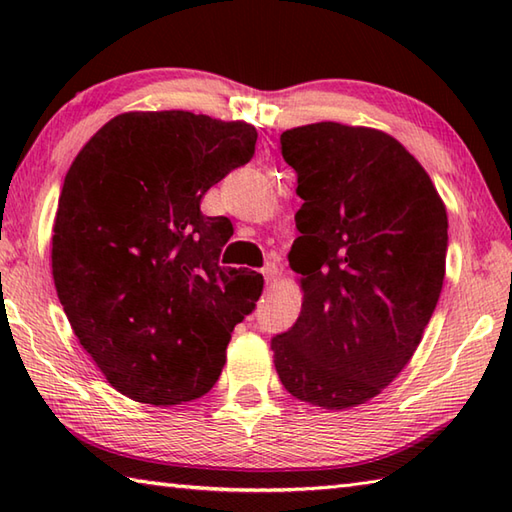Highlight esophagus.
<instances>
[{
	"instance_id": "obj_1",
	"label": "esophagus",
	"mask_w": 512,
	"mask_h": 512,
	"mask_svg": "<svg viewBox=\"0 0 512 512\" xmlns=\"http://www.w3.org/2000/svg\"><path fill=\"white\" fill-rule=\"evenodd\" d=\"M262 275H264V279H266V286L273 284L275 277H277V266L268 262V264L262 268Z\"/></svg>"
}]
</instances>
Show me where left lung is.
Instances as JSON below:
<instances>
[{"label":"left lung","mask_w":512,"mask_h":512,"mask_svg":"<svg viewBox=\"0 0 512 512\" xmlns=\"http://www.w3.org/2000/svg\"><path fill=\"white\" fill-rule=\"evenodd\" d=\"M297 173L290 266L301 314L270 347L281 385L323 409L363 405L416 352L444 281L447 209L396 138L312 123L281 134Z\"/></svg>","instance_id":"left-lung-1"}]
</instances>
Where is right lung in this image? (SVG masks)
I'll use <instances>...</instances> for the list:
<instances>
[{
  "mask_svg": "<svg viewBox=\"0 0 512 512\" xmlns=\"http://www.w3.org/2000/svg\"><path fill=\"white\" fill-rule=\"evenodd\" d=\"M253 125L182 110L129 112L65 173L52 277L68 321L121 394L147 405L204 396L264 277L220 266L228 217L204 193L255 154Z\"/></svg>",
  "mask_w": 512,
  "mask_h": 512,
  "instance_id": "add662e5",
  "label": "right lung"
}]
</instances>
